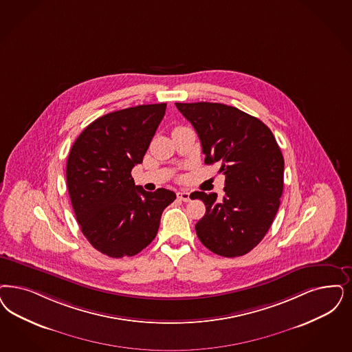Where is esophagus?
<instances>
[{
	"label": "esophagus",
	"mask_w": 352,
	"mask_h": 352,
	"mask_svg": "<svg viewBox=\"0 0 352 352\" xmlns=\"http://www.w3.org/2000/svg\"><path fill=\"white\" fill-rule=\"evenodd\" d=\"M177 196H178V199H179V200H182V201H190V200H191V197H190V192H186V191H183V192H178Z\"/></svg>",
	"instance_id": "obj_1"
}]
</instances>
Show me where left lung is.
Instances as JSON below:
<instances>
[{
    "label": "left lung",
    "mask_w": 352,
    "mask_h": 352,
    "mask_svg": "<svg viewBox=\"0 0 352 352\" xmlns=\"http://www.w3.org/2000/svg\"><path fill=\"white\" fill-rule=\"evenodd\" d=\"M200 139L206 164L219 162L226 177L223 197L199 192L206 204L195 230L213 254H248L265 236L279 208L285 161L265 123L219 102H175Z\"/></svg>",
    "instance_id": "obj_1"
}]
</instances>
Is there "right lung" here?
<instances>
[{"label":"right lung","mask_w":352,"mask_h":352,"mask_svg":"<svg viewBox=\"0 0 352 352\" xmlns=\"http://www.w3.org/2000/svg\"><path fill=\"white\" fill-rule=\"evenodd\" d=\"M166 104L139 105L105 114L88 124L67 158L66 181L74 213L87 241L104 255L122 258L156 238L164 209L175 200L166 188L135 186Z\"/></svg>","instance_id":"1"}]
</instances>
